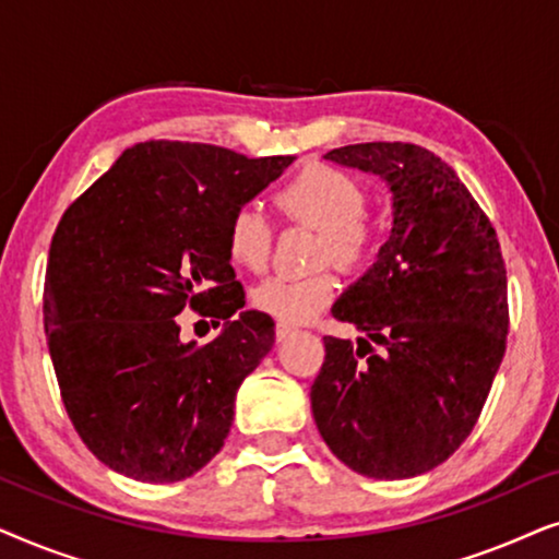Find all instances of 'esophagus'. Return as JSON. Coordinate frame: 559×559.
<instances>
[{
	"label": "esophagus",
	"instance_id": "esophagus-1",
	"mask_svg": "<svg viewBox=\"0 0 559 559\" xmlns=\"http://www.w3.org/2000/svg\"><path fill=\"white\" fill-rule=\"evenodd\" d=\"M293 333H295V328L287 325V323H277V328H274V335H277V341H285Z\"/></svg>",
	"mask_w": 559,
	"mask_h": 559
}]
</instances>
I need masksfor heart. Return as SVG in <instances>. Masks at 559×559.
Masks as SVG:
<instances>
[{
	"label": "heart",
	"mask_w": 559,
	"mask_h": 559,
	"mask_svg": "<svg viewBox=\"0 0 559 559\" xmlns=\"http://www.w3.org/2000/svg\"><path fill=\"white\" fill-rule=\"evenodd\" d=\"M274 203L287 218L323 231V262H335L343 270L371 264L379 249V228L364 216L366 190L354 175L325 163H310L280 186ZM226 249L234 264L262 272L272 251L270 221L243 205L228 221ZM335 289V277L328 272L305 280L270 277L257 285L251 300L266 316L300 325L333 302Z\"/></svg>",
	"instance_id": "1"
}]
</instances>
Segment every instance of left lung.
Listing matches in <instances>:
<instances>
[{"label":"left lung","instance_id":"obj_1","mask_svg":"<svg viewBox=\"0 0 559 559\" xmlns=\"http://www.w3.org/2000/svg\"><path fill=\"white\" fill-rule=\"evenodd\" d=\"M386 182L392 231L333 305L361 338L325 335L310 389L320 438L361 476L415 478L468 438L507 350V266L453 167L407 142L331 150Z\"/></svg>","mask_w":559,"mask_h":559}]
</instances>
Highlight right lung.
Wrapping results in <instances>:
<instances>
[{"instance_id": "right-lung-1", "label": "right lung", "mask_w": 559, "mask_h": 559, "mask_svg": "<svg viewBox=\"0 0 559 559\" xmlns=\"http://www.w3.org/2000/svg\"><path fill=\"white\" fill-rule=\"evenodd\" d=\"M293 163L142 142L60 218L45 335L68 417L111 471L175 484L224 448L236 392L274 346V320L241 310L226 228ZM186 307L225 320L205 347L179 341Z\"/></svg>"}]
</instances>
